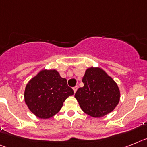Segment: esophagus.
Here are the masks:
<instances>
[{
	"label": "esophagus",
	"instance_id": "1",
	"mask_svg": "<svg viewBox=\"0 0 147 147\" xmlns=\"http://www.w3.org/2000/svg\"><path fill=\"white\" fill-rule=\"evenodd\" d=\"M78 88V86H75V87H73V90H74V92H76Z\"/></svg>",
	"mask_w": 147,
	"mask_h": 147
}]
</instances>
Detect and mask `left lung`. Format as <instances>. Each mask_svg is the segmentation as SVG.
<instances>
[{"instance_id": "obj_1", "label": "left lung", "mask_w": 147, "mask_h": 147, "mask_svg": "<svg viewBox=\"0 0 147 147\" xmlns=\"http://www.w3.org/2000/svg\"><path fill=\"white\" fill-rule=\"evenodd\" d=\"M82 81L84 86L75 94L81 109L94 118L112 112L120 100L118 86L113 79L100 68H89Z\"/></svg>"}]
</instances>
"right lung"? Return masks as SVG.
Here are the masks:
<instances>
[{
    "label": "right lung",
    "mask_w": 147,
    "mask_h": 147,
    "mask_svg": "<svg viewBox=\"0 0 147 147\" xmlns=\"http://www.w3.org/2000/svg\"><path fill=\"white\" fill-rule=\"evenodd\" d=\"M73 89L56 70H42L27 84L24 98L29 110L37 117L49 118L58 113Z\"/></svg>",
    "instance_id": "add662e5"
}]
</instances>
